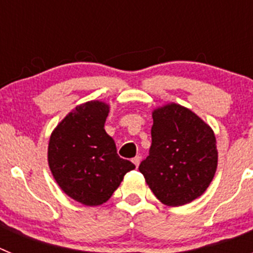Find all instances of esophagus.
I'll return each instance as SVG.
<instances>
[{"instance_id":"34e87169","label":"esophagus","mask_w":253,"mask_h":253,"mask_svg":"<svg viewBox=\"0 0 253 253\" xmlns=\"http://www.w3.org/2000/svg\"><path fill=\"white\" fill-rule=\"evenodd\" d=\"M131 161H133V163H134V165H135V166H137V167L139 166V163H140V157H139V156H137V157H134Z\"/></svg>"}]
</instances>
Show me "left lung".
I'll use <instances>...</instances> for the list:
<instances>
[{
    "label": "left lung",
    "instance_id": "left-lung-1",
    "mask_svg": "<svg viewBox=\"0 0 253 253\" xmlns=\"http://www.w3.org/2000/svg\"><path fill=\"white\" fill-rule=\"evenodd\" d=\"M152 146L139 171L156 198L180 207L202 196L215 175L218 151L213 129L178 104L152 114Z\"/></svg>",
    "mask_w": 253,
    "mask_h": 253
}]
</instances>
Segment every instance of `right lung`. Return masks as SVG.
<instances>
[{
    "label": "right lung",
    "instance_id": "add662e5",
    "mask_svg": "<svg viewBox=\"0 0 253 253\" xmlns=\"http://www.w3.org/2000/svg\"><path fill=\"white\" fill-rule=\"evenodd\" d=\"M110 106L87 101L73 109L53 130L48 163L59 187L87 207L106 203L125 173L135 169L116 153L113 138L105 131Z\"/></svg>",
    "mask_w": 253,
    "mask_h": 253
}]
</instances>
